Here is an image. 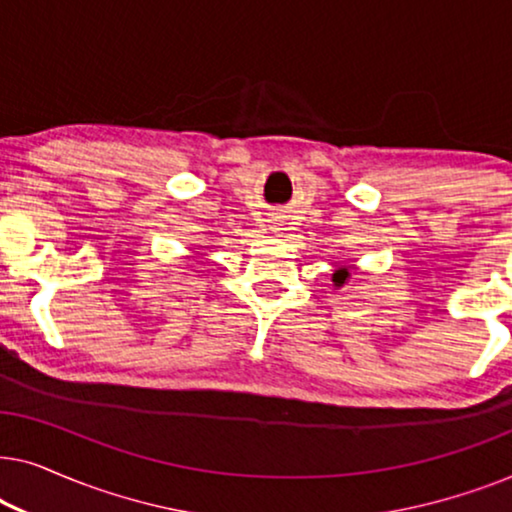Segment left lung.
Here are the masks:
<instances>
[{
  "label": "left lung",
  "mask_w": 512,
  "mask_h": 512,
  "mask_svg": "<svg viewBox=\"0 0 512 512\" xmlns=\"http://www.w3.org/2000/svg\"><path fill=\"white\" fill-rule=\"evenodd\" d=\"M349 277H352V272H349L347 265H342V268H338L333 272L331 282H333V289H342L349 282Z\"/></svg>",
  "instance_id": "1"
}]
</instances>
